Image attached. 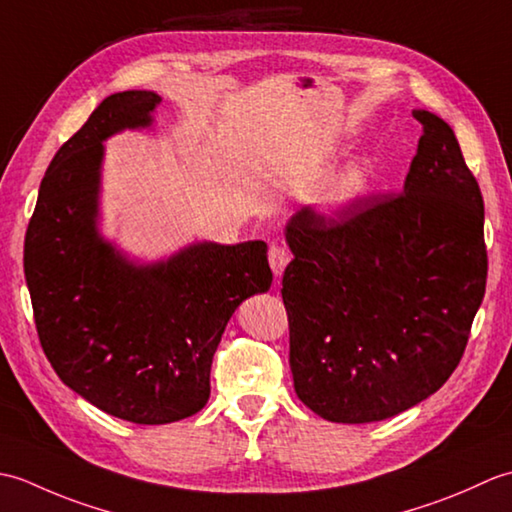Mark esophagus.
<instances>
[{
    "label": "esophagus",
    "instance_id": "obj_1",
    "mask_svg": "<svg viewBox=\"0 0 512 512\" xmlns=\"http://www.w3.org/2000/svg\"><path fill=\"white\" fill-rule=\"evenodd\" d=\"M268 262H270V268H273L275 277H281V275H284L286 266L290 264V255H288V250H286V248H281V246H277V244H273V246L268 248Z\"/></svg>",
    "mask_w": 512,
    "mask_h": 512
}]
</instances>
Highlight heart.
<instances>
[{
    "mask_svg": "<svg viewBox=\"0 0 512 512\" xmlns=\"http://www.w3.org/2000/svg\"><path fill=\"white\" fill-rule=\"evenodd\" d=\"M363 191H365L363 169L350 167L334 178L328 193H325V202H328L332 209H343V206L352 204L356 198H361Z\"/></svg>",
    "mask_w": 512,
    "mask_h": 512,
    "instance_id": "obj_1",
    "label": "heart"
}]
</instances>
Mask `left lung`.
<instances>
[{"mask_svg":"<svg viewBox=\"0 0 512 512\" xmlns=\"http://www.w3.org/2000/svg\"><path fill=\"white\" fill-rule=\"evenodd\" d=\"M418 151L398 195L286 224L281 297L303 405L330 422L396 416L447 383L486 290L484 200L453 129L413 110Z\"/></svg>","mask_w":512,"mask_h":512,"instance_id":"left-lung-1","label":"left lung"}]
</instances>
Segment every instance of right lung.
Returning <instances> with one entry per match:
<instances>
[{
	"label": "right lung",
	"mask_w": 512,
	"mask_h": 512,
	"mask_svg": "<svg viewBox=\"0 0 512 512\" xmlns=\"http://www.w3.org/2000/svg\"><path fill=\"white\" fill-rule=\"evenodd\" d=\"M160 101L127 90L96 107L52 158L24 244L39 341L54 372L94 407L136 424L176 422L206 405L228 319L273 284L262 239L193 242L143 264L103 237V143L154 125Z\"/></svg>",
	"instance_id": "right-lung-1"
}]
</instances>
